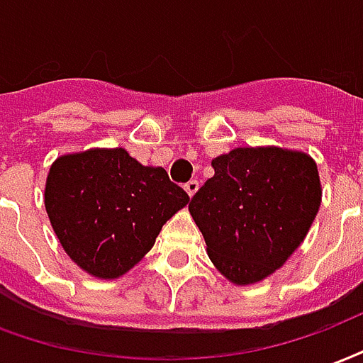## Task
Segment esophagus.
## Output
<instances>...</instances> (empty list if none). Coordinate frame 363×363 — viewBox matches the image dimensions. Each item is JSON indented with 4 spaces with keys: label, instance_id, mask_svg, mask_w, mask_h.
<instances>
[{
    "label": "esophagus",
    "instance_id": "1",
    "mask_svg": "<svg viewBox=\"0 0 363 363\" xmlns=\"http://www.w3.org/2000/svg\"><path fill=\"white\" fill-rule=\"evenodd\" d=\"M198 189H200V182L198 181H189L186 184H184V190H186V194H189L190 198L198 192Z\"/></svg>",
    "mask_w": 363,
    "mask_h": 363
}]
</instances>
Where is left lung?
<instances>
[{
	"label": "left lung",
	"mask_w": 363,
	"mask_h": 363,
	"mask_svg": "<svg viewBox=\"0 0 363 363\" xmlns=\"http://www.w3.org/2000/svg\"><path fill=\"white\" fill-rule=\"evenodd\" d=\"M189 203L209 259L235 284L269 277L304 242L321 203L315 161L277 146L235 147Z\"/></svg>",
	"instance_id": "obj_1"
}]
</instances>
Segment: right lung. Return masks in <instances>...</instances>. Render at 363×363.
Returning <instances> with one entry per match:
<instances>
[{"label":"right lung","instance_id":"1","mask_svg":"<svg viewBox=\"0 0 363 363\" xmlns=\"http://www.w3.org/2000/svg\"><path fill=\"white\" fill-rule=\"evenodd\" d=\"M189 202L165 169L146 167L123 147L61 155L44 190L45 211L67 256L98 279L133 269Z\"/></svg>","mask_w":363,"mask_h":363}]
</instances>
